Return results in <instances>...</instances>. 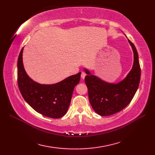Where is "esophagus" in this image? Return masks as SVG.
Listing matches in <instances>:
<instances>
[{
    "mask_svg": "<svg viewBox=\"0 0 155 155\" xmlns=\"http://www.w3.org/2000/svg\"><path fill=\"white\" fill-rule=\"evenodd\" d=\"M85 76H86V74H85V72H81V78H82V79H84V78H85Z\"/></svg>",
    "mask_w": 155,
    "mask_h": 155,
    "instance_id": "1",
    "label": "esophagus"
}]
</instances>
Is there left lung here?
<instances>
[{
    "mask_svg": "<svg viewBox=\"0 0 155 155\" xmlns=\"http://www.w3.org/2000/svg\"><path fill=\"white\" fill-rule=\"evenodd\" d=\"M134 53L133 68L125 79L118 83L105 82L86 68L85 78L88 88L89 101L93 109L100 116L112 115L127 106L135 94L139 86L141 69L138 54L134 44L128 39Z\"/></svg>",
    "mask_w": 155,
    "mask_h": 155,
    "instance_id": "obj_1",
    "label": "left lung"
}]
</instances>
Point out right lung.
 <instances>
[{
  "instance_id": "right-lung-1",
  "label": "right lung",
  "mask_w": 155,
  "mask_h": 155,
  "mask_svg": "<svg viewBox=\"0 0 155 155\" xmlns=\"http://www.w3.org/2000/svg\"><path fill=\"white\" fill-rule=\"evenodd\" d=\"M22 48L17 61L18 87L25 100L38 113L59 118L67 112L74 88L80 81L81 73L52 85L34 81L26 74L22 62Z\"/></svg>"
}]
</instances>
